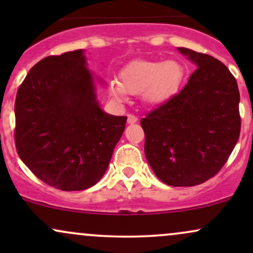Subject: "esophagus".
I'll return each instance as SVG.
<instances>
[{"instance_id": "34e87169", "label": "esophagus", "mask_w": 253, "mask_h": 253, "mask_svg": "<svg viewBox=\"0 0 253 253\" xmlns=\"http://www.w3.org/2000/svg\"><path fill=\"white\" fill-rule=\"evenodd\" d=\"M127 123H128L129 125H133V124H136L138 123V118L136 117H134V115H128V117H127Z\"/></svg>"}]
</instances>
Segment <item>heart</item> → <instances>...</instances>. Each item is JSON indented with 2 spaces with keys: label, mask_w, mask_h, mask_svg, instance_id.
I'll list each match as a JSON object with an SVG mask.
<instances>
[{
  "label": "heart",
  "mask_w": 253,
  "mask_h": 253,
  "mask_svg": "<svg viewBox=\"0 0 253 253\" xmlns=\"http://www.w3.org/2000/svg\"><path fill=\"white\" fill-rule=\"evenodd\" d=\"M184 80L185 68L178 60H134L125 66L120 81H112L108 89L115 100L140 94L145 106L158 107L178 94Z\"/></svg>",
  "instance_id": "heart-1"
}]
</instances>
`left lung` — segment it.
<instances>
[{"instance_id": "left-lung-1", "label": "left lung", "mask_w": 253, "mask_h": 253, "mask_svg": "<svg viewBox=\"0 0 253 253\" xmlns=\"http://www.w3.org/2000/svg\"><path fill=\"white\" fill-rule=\"evenodd\" d=\"M195 64L187 85L140 124L145 156L155 175L171 187L208 181L227 162L240 134L239 89L220 60L177 47Z\"/></svg>"}]
</instances>
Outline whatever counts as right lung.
I'll return each mask as SVG.
<instances>
[{
	"label": "right lung",
	"instance_id": "obj_1",
	"mask_svg": "<svg viewBox=\"0 0 253 253\" xmlns=\"http://www.w3.org/2000/svg\"><path fill=\"white\" fill-rule=\"evenodd\" d=\"M97 84L84 50L46 57L31 69L15 100V145L26 167L65 191L84 190L102 178L126 117L101 108Z\"/></svg>",
	"mask_w": 253,
	"mask_h": 253
}]
</instances>
